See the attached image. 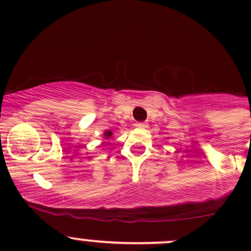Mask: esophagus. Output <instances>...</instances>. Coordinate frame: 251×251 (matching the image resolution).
Listing matches in <instances>:
<instances>
[{
  "mask_svg": "<svg viewBox=\"0 0 251 251\" xmlns=\"http://www.w3.org/2000/svg\"><path fill=\"white\" fill-rule=\"evenodd\" d=\"M136 127H138V128H144V127H147V124H145V123H137V124H136Z\"/></svg>",
  "mask_w": 251,
  "mask_h": 251,
  "instance_id": "1",
  "label": "esophagus"
}]
</instances>
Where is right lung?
Wrapping results in <instances>:
<instances>
[{"mask_svg":"<svg viewBox=\"0 0 251 251\" xmlns=\"http://www.w3.org/2000/svg\"><path fill=\"white\" fill-rule=\"evenodd\" d=\"M112 134H113L112 131H106V132H104V133H103V136H104V138L108 139V138H111Z\"/></svg>","mask_w":251,"mask_h":251,"instance_id":"1","label":"right lung"}]
</instances>
